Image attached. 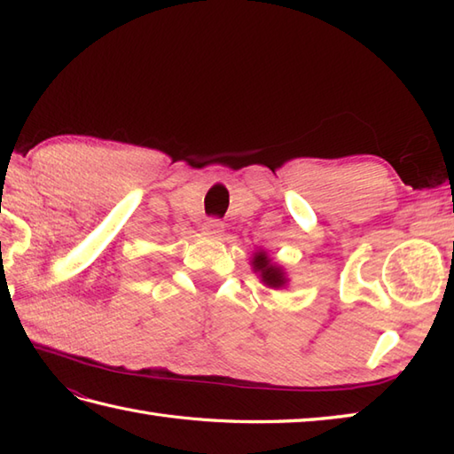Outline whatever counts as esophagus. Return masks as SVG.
<instances>
[{
  "label": "esophagus",
  "mask_w": 454,
  "mask_h": 454,
  "mask_svg": "<svg viewBox=\"0 0 454 454\" xmlns=\"http://www.w3.org/2000/svg\"><path fill=\"white\" fill-rule=\"evenodd\" d=\"M222 228H224V224H222L218 218H208L205 222V226H202V234L210 238H218L222 234Z\"/></svg>",
  "instance_id": "obj_1"
}]
</instances>
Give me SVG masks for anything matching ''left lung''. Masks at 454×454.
Returning <instances> with one entry per match:
<instances>
[{
  "label": "left lung",
  "mask_w": 454,
  "mask_h": 454,
  "mask_svg": "<svg viewBox=\"0 0 454 454\" xmlns=\"http://www.w3.org/2000/svg\"><path fill=\"white\" fill-rule=\"evenodd\" d=\"M252 265H254V271L259 273V277H262V281L267 286L283 288L288 283L283 269L278 267V265H275L271 259H269V255L263 252V249L254 255Z\"/></svg>",
  "instance_id": "obj_1"
}]
</instances>
